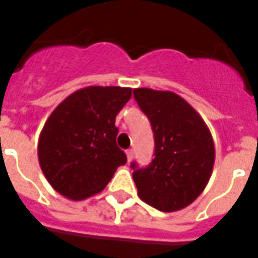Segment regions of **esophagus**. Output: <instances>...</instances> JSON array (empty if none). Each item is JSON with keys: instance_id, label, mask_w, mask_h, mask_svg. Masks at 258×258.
<instances>
[{"instance_id": "1", "label": "esophagus", "mask_w": 258, "mask_h": 258, "mask_svg": "<svg viewBox=\"0 0 258 258\" xmlns=\"http://www.w3.org/2000/svg\"><path fill=\"white\" fill-rule=\"evenodd\" d=\"M125 155H127V162L130 163V162H131V160H133V157H134V152L130 149V151L125 152Z\"/></svg>"}]
</instances>
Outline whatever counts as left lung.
<instances>
[{
    "mask_svg": "<svg viewBox=\"0 0 258 258\" xmlns=\"http://www.w3.org/2000/svg\"><path fill=\"white\" fill-rule=\"evenodd\" d=\"M134 98L155 134L151 164L146 168L131 164L138 196L160 211L182 210L205 190L213 173L216 149L210 130L173 91L135 88Z\"/></svg>",
    "mask_w": 258,
    "mask_h": 258,
    "instance_id": "1",
    "label": "left lung"
}]
</instances>
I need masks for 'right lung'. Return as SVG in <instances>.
Listing matches in <instances>:
<instances>
[{"label":"right lung","instance_id":"obj_1","mask_svg":"<svg viewBox=\"0 0 258 258\" xmlns=\"http://www.w3.org/2000/svg\"><path fill=\"white\" fill-rule=\"evenodd\" d=\"M127 87L91 85L53 109L38 137V163L53 189L84 200L105 189L127 157L116 145V116L130 101Z\"/></svg>","mask_w":258,"mask_h":258}]
</instances>
